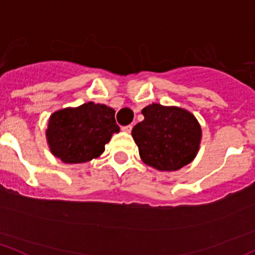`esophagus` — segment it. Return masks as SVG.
<instances>
[{
	"mask_svg": "<svg viewBox=\"0 0 255 255\" xmlns=\"http://www.w3.org/2000/svg\"><path fill=\"white\" fill-rule=\"evenodd\" d=\"M132 128H133L132 125H128V126H125V127H122V130L126 133H130Z\"/></svg>",
	"mask_w": 255,
	"mask_h": 255,
	"instance_id": "esophagus-1",
	"label": "esophagus"
}]
</instances>
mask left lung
<instances>
[{
	"label": "left lung",
	"mask_w": 255,
	"mask_h": 255,
	"mask_svg": "<svg viewBox=\"0 0 255 255\" xmlns=\"http://www.w3.org/2000/svg\"><path fill=\"white\" fill-rule=\"evenodd\" d=\"M144 120L132 136L144 163L159 171H177L193 161L199 150L202 128L187 110L151 104L141 110Z\"/></svg>",
	"instance_id": "obj_1"
}]
</instances>
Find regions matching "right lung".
Listing matches in <instances>:
<instances>
[{
  "mask_svg": "<svg viewBox=\"0 0 255 255\" xmlns=\"http://www.w3.org/2000/svg\"><path fill=\"white\" fill-rule=\"evenodd\" d=\"M120 132L115 110L87 103L58 110L50 116L46 139L50 150L66 163H82L99 157L114 133Z\"/></svg>",
  "mask_w": 255,
  "mask_h": 255,
  "instance_id": "add662e5",
  "label": "right lung"
}]
</instances>
